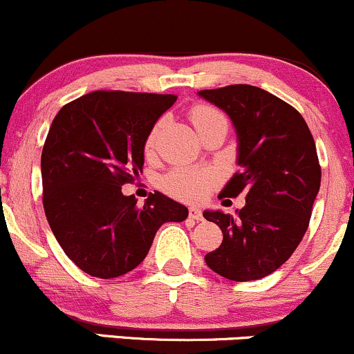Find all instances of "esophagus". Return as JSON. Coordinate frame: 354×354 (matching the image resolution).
<instances>
[{"label":"esophagus","mask_w":354,"mask_h":354,"mask_svg":"<svg viewBox=\"0 0 354 354\" xmlns=\"http://www.w3.org/2000/svg\"><path fill=\"white\" fill-rule=\"evenodd\" d=\"M189 217H190V219L197 221V222L204 219V217H202V212H201V209H197V207H190V209H189Z\"/></svg>","instance_id":"obj_1"}]
</instances>
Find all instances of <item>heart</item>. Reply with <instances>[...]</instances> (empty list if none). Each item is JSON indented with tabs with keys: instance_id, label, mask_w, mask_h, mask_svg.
<instances>
[{
	"instance_id": "heart-1",
	"label": "heart",
	"mask_w": 354,
	"mask_h": 354,
	"mask_svg": "<svg viewBox=\"0 0 354 354\" xmlns=\"http://www.w3.org/2000/svg\"><path fill=\"white\" fill-rule=\"evenodd\" d=\"M190 120L198 133L207 130L209 127L217 124H227V117L216 106L207 105V103H198L190 110ZM162 122H157L150 129L145 140V152H152L156 147L158 130H160ZM217 176L210 170L204 169H178L172 170L170 174L162 178V187L167 194L172 197L180 198L185 202H198L209 196V192L216 187Z\"/></svg>"
}]
</instances>
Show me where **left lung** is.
<instances>
[{
    "instance_id": "1",
    "label": "left lung",
    "mask_w": 354,
    "mask_h": 354,
    "mask_svg": "<svg viewBox=\"0 0 354 354\" xmlns=\"http://www.w3.org/2000/svg\"><path fill=\"white\" fill-rule=\"evenodd\" d=\"M198 95L229 115L239 138L241 170L221 197L245 196L236 217L204 212L224 234L205 263L225 279H261L292 256L308 230L321 185L315 138L295 106L259 86L227 85Z\"/></svg>"
}]
</instances>
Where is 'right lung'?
Instances as JSON below:
<instances>
[{"label":"right lung","instance_id":"obj_1","mask_svg":"<svg viewBox=\"0 0 354 354\" xmlns=\"http://www.w3.org/2000/svg\"><path fill=\"white\" fill-rule=\"evenodd\" d=\"M176 95L97 90L59 109L41 152L43 207L51 232L83 272L124 276L145 259L158 227L187 219L153 192L144 207L124 196L144 167L147 135Z\"/></svg>","mask_w":354,"mask_h":354}]
</instances>
